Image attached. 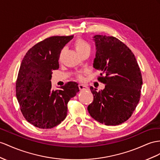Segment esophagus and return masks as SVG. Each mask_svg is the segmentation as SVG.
<instances>
[{
	"label": "esophagus",
	"mask_w": 160,
	"mask_h": 160,
	"mask_svg": "<svg viewBox=\"0 0 160 160\" xmlns=\"http://www.w3.org/2000/svg\"><path fill=\"white\" fill-rule=\"evenodd\" d=\"M78 87H79L80 91H87V90H88V87L84 84H80L78 86Z\"/></svg>",
	"instance_id": "esophagus-1"
}]
</instances>
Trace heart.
Listing matches in <instances>:
<instances>
[{"instance_id": "1", "label": "heart", "mask_w": 160, "mask_h": 160, "mask_svg": "<svg viewBox=\"0 0 160 160\" xmlns=\"http://www.w3.org/2000/svg\"><path fill=\"white\" fill-rule=\"evenodd\" d=\"M73 46L76 49V51L79 53L80 55H82L83 54L86 52H88L91 51V44H90L87 40H85L83 38H77L75 41L74 43H73ZM63 54V51H61L60 54H59V61L61 59V57H62ZM78 78L79 80L82 79V72H79L78 73Z\"/></svg>"}]
</instances>
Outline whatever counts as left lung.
I'll return each instance as SVG.
<instances>
[{
	"instance_id": "obj_1",
	"label": "left lung",
	"mask_w": 160,
	"mask_h": 160,
	"mask_svg": "<svg viewBox=\"0 0 160 160\" xmlns=\"http://www.w3.org/2000/svg\"><path fill=\"white\" fill-rule=\"evenodd\" d=\"M93 38V67L101 71L98 80L105 86L99 91L91 87L94 99L88 111L101 124L119 125L129 119L140 100L141 72L133 52L120 40L103 35Z\"/></svg>"
}]
</instances>
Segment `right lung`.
<instances>
[{
	"label": "right lung",
	"instance_id": "right-lung-1",
	"mask_svg": "<svg viewBox=\"0 0 160 160\" xmlns=\"http://www.w3.org/2000/svg\"><path fill=\"white\" fill-rule=\"evenodd\" d=\"M73 37L51 36L35 44L24 56L16 81V97L25 119L39 128L59 124L68 113V103L79 92L78 84L69 82L60 90L52 89V71L59 69V54Z\"/></svg>",
	"mask_w": 160,
	"mask_h": 160
}]
</instances>
